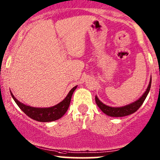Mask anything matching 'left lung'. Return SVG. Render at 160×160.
<instances>
[{
	"label": "left lung",
	"mask_w": 160,
	"mask_h": 160,
	"mask_svg": "<svg viewBox=\"0 0 160 160\" xmlns=\"http://www.w3.org/2000/svg\"><path fill=\"white\" fill-rule=\"evenodd\" d=\"M151 80H150L149 84H148L147 90H146L145 92L143 93V95H142L139 99H138L137 100L135 101V102L130 103V104L129 105H127V106H121V107L108 106L101 102L97 96H96L95 97L96 103H97V105L98 106L99 108L102 110L103 113L106 114V115L110 116V117H116V118L124 117V116H127L131 114H133L140 108L141 106L143 104L144 101L145 100L148 93H149L150 89H151Z\"/></svg>",
	"instance_id": "8db88e82"
}]
</instances>
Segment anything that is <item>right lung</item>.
Instances as JSON below:
<instances>
[{
	"label": "right lung",
	"instance_id": "1",
	"mask_svg": "<svg viewBox=\"0 0 160 160\" xmlns=\"http://www.w3.org/2000/svg\"><path fill=\"white\" fill-rule=\"evenodd\" d=\"M77 85L72 88L69 92L67 97H65L63 100L55 106L48 107V108H36V107H32L30 106L24 105V103L19 102L14 95L12 94V92L10 91L11 96L14 99V101L19 107L20 109L24 112V114H27L29 118L39 122H51L54 121L56 120L60 119L61 117L64 115L68 109L69 104H70L71 98L72 95L75 90L76 89Z\"/></svg>",
	"mask_w": 160,
	"mask_h": 160
}]
</instances>
